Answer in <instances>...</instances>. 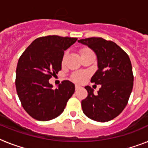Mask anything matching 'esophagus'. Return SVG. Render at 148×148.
I'll return each instance as SVG.
<instances>
[{
	"label": "esophagus",
	"mask_w": 148,
	"mask_h": 148,
	"mask_svg": "<svg viewBox=\"0 0 148 148\" xmlns=\"http://www.w3.org/2000/svg\"><path fill=\"white\" fill-rule=\"evenodd\" d=\"M80 88H81V86H80V85H78V84H77V85H75V89H76V90H79Z\"/></svg>",
	"instance_id": "1"
}]
</instances>
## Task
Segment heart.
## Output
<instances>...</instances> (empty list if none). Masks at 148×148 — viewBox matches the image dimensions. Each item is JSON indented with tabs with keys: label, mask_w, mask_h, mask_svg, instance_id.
Listing matches in <instances>:
<instances>
[{
	"label": "heart",
	"mask_w": 148,
	"mask_h": 148,
	"mask_svg": "<svg viewBox=\"0 0 148 148\" xmlns=\"http://www.w3.org/2000/svg\"><path fill=\"white\" fill-rule=\"evenodd\" d=\"M88 48H84V49L81 50L80 53H83L84 51H88ZM87 78V74L85 73H82V72H77L75 74H74L71 77V80L76 83H82L85 81V79Z\"/></svg>",
	"instance_id": "b5f03b06"
}]
</instances>
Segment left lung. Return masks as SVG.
Segmentation results:
<instances>
[{
    "mask_svg": "<svg viewBox=\"0 0 148 148\" xmlns=\"http://www.w3.org/2000/svg\"><path fill=\"white\" fill-rule=\"evenodd\" d=\"M97 56V71L90 82L101 84L97 95L86 86L88 95L81 101L84 114L98 122H107L117 117L128 102L133 89L134 76L131 60L121 47L101 38L81 39Z\"/></svg>",
    "mask_w": 148,
    "mask_h": 148,
    "instance_id": "obj_1",
    "label": "left lung"
}]
</instances>
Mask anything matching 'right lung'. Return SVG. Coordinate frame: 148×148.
<instances>
[{
    "label": "right lung",
    "instance_id": "obj_1",
    "mask_svg": "<svg viewBox=\"0 0 148 148\" xmlns=\"http://www.w3.org/2000/svg\"><path fill=\"white\" fill-rule=\"evenodd\" d=\"M77 38L49 35L37 38L20 57L15 85L20 101L30 116L41 121L58 117L75 90L69 81L56 89L49 79L61 70L64 51Z\"/></svg>",
    "mask_w": 148,
    "mask_h": 148
}]
</instances>
